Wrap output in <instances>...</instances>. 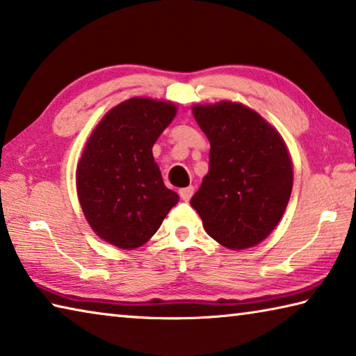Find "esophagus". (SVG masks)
Listing matches in <instances>:
<instances>
[{"label":"esophagus","instance_id":"1","mask_svg":"<svg viewBox=\"0 0 356 356\" xmlns=\"http://www.w3.org/2000/svg\"><path fill=\"white\" fill-rule=\"evenodd\" d=\"M193 193H195V186H186V188H180L179 190V196L182 201H190V197L193 196Z\"/></svg>","mask_w":356,"mask_h":356}]
</instances>
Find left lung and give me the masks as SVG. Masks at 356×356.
Returning <instances> with one entry per match:
<instances>
[{"instance_id": "left-lung-1", "label": "left lung", "mask_w": 356, "mask_h": 356, "mask_svg": "<svg viewBox=\"0 0 356 356\" xmlns=\"http://www.w3.org/2000/svg\"><path fill=\"white\" fill-rule=\"evenodd\" d=\"M193 114L210 141L209 172L191 197L207 234L231 250L254 246L278 225L293 172L272 125L232 102L197 105Z\"/></svg>"}]
</instances>
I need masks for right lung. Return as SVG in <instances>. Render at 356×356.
<instances>
[{"instance_id":"right-lung-1","label":"right lung","mask_w":356,"mask_h":356,"mask_svg":"<svg viewBox=\"0 0 356 356\" xmlns=\"http://www.w3.org/2000/svg\"><path fill=\"white\" fill-rule=\"evenodd\" d=\"M176 116L168 102L130 99L114 106L89 138L76 168L83 213L118 248H138L179 202L168 190L152 146Z\"/></svg>"}]
</instances>
